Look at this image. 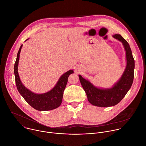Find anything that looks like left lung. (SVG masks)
<instances>
[{"mask_svg":"<svg viewBox=\"0 0 146 146\" xmlns=\"http://www.w3.org/2000/svg\"><path fill=\"white\" fill-rule=\"evenodd\" d=\"M121 42L125 51L126 67L121 78L110 88H101L95 86L88 80L79 75L80 83L84 90L88 102L92 105L107 107L118 104L130 89L133 80L135 60L128 42L119 34L112 36Z\"/></svg>","mask_w":146,"mask_h":146,"instance_id":"1","label":"left lung"}]
</instances>
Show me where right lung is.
Masks as SVG:
<instances>
[{
	"label": "right lung",
	"instance_id": "right-lung-1",
	"mask_svg": "<svg viewBox=\"0 0 146 146\" xmlns=\"http://www.w3.org/2000/svg\"><path fill=\"white\" fill-rule=\"evenodd\" d=\"M27 39L26 40H27ZM23 44L21 45L14 65V74L17 89L25 100L34 109L38 111H49L55 109L60 106L62 103L63 92L68 82L69 75L74 73L70 70L63 74L59 79L54 87L50 91L44 94H35L27 89L22 83L18 74V64L20 53Z\"/></svg>",
	"mask_w": 146,
	"mask_h": 146
}]
</instances>
